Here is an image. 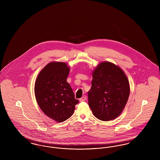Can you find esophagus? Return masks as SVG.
I'll list each match as a JSON object with an SVG mask.
<instances>
[{
  "label": "esophagus",
  "instance_id": "obj_1",
  "mask_svg": "<svg viewBox=\"0 0 160 160\" xmlns=\"http://www.w3.org/2000/svg\"><path fill=\"white\" fill-rule=\"evenodd\" d=\"M86 99V95H84L80 99V102H82V101H84Z\"/></svg>",
  "mask_w": 160,
  "mask_h": 160
}]
</instances>
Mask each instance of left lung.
<instances>
[{
  "instance_id": "8db88e82",
  "label": "left lung",
  "mask_w": 160,
  "mask_h": 160,
  "mask_svg": "<svg viewBox=\"0 0 160 160\" xmlns=\"http://www.w3.org/2000/svg\"><path fill=\"white\" fill-rule=\"evenodd\" d=\"M88 104L93 115L108 121L122 113L129 95V82L122 69L113 63H100L92 73Z\"/></svg>"
}]
</instances>
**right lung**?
<instances>
[{
  "label": "right lung",
  "mask_w": 160,
  "mask_h": 160,
  "mask_svg": "<svg viewBox=\"0 0 160 160\" xmlns=\"http://www.w3.org/2000/svg\"><path fill=\"white\" fill-rule=\"evenodd\" d=\"M69 72L66 63L50 62L39 73L35 84L39 107L48 118L58 122L69 118L78 102L67 82Z\"/></svg>",
  "instance_id": "1"
}]
</instances>
